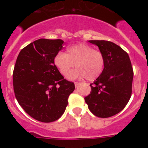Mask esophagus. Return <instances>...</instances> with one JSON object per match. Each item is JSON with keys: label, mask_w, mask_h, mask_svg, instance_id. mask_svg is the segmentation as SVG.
Instances as JSON below:
<instances>
[{"label": "esophagus", "mask_w": 148, "mask_h": 148, "mask_svg": "<svg viewBox=\"0 0 148 148\" xmlns=\"http://www.w3.org/2000/svg\"><path fill=\"white\" fill-rule=\"evenodd\" d=\"M74 84H75V87H77V86L79 85V84H80V83H79V82H75V83H74Z\"/></svg>", "instance_id": "34e87169"}]
</instances>
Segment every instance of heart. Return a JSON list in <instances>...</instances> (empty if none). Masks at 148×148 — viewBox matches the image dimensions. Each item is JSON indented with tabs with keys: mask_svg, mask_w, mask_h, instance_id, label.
<instances>
[{
	"mask_svg": "<svg viewBox=\"0 0 148 148\" xmlns=\"http://www.w3.org/2000/svg\"><path fill=\"white\" fill-rule=\"evenodd\" d=\"M53 63L64 77L69 76L76 65L77 69L71 73L70 77H86L88 81H92L103 73L105 60L101 51L86 44H77L67 47L66 53H58Z\"/></svg>",
	"mask_w": 148,
	"mask_h": 148,
	"instance_id": "1",
	"label": "heart"
}]
</instances>
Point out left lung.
Returning <instances> with one entry per match:
<instances>
[{
    "instance_id": "8db88e82",
    "label": "left lung",
    "mask_w": 148,
    "mask_h": 148,
    "mask_svg": "<svg viewBox=\"0 0 148 148\" xmlns=\"http://www.w3.org/2000/svg\"><path fill=\"white\" fill-rule=\"evenodd\" d=\"M97 45L104 57L103 73L91 84L90 94L84 97L89 110L98 117H109L121 112L132 93L134 71L128 54L114 43L89 40Z\"/></svg>"
}]
</instances>
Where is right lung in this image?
<instances>
[{"label": "right lung", "mask_w": 148, "mask_h": 148, "mask_svg": "<svg viewBox=\"0 0 148 148\" xmlns=\"http://www.w3.org/2000/svg\"><path fill=\"white\" fill-rule=\"evenodd\" d=\"M63 43L60 39L35 40L21 51L15 63V97L25 112L38 121L49 123L59 119L75 88L53 63Z\"/></svg>", "instance_id": "obj_1"}]
</instances>
